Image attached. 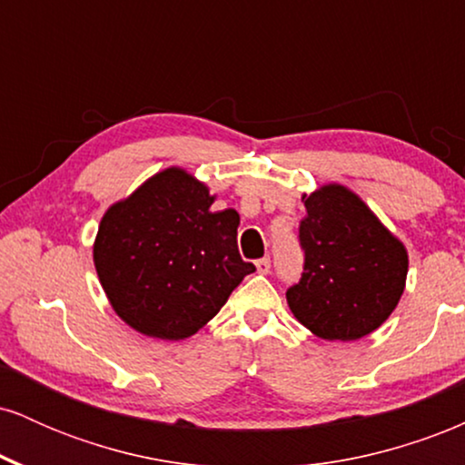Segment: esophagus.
Here are the masks:
<instances>
[{"instance_id": "obj_1", "label": "esophagus", "mask_w": 465, "mask_h": 465, "mask_svg": "<svg viewBox=\"0 0 465 465\" xmlns=\"http://www.w3.org/2000/svg\"><path fill=\"white\" fill-rule=\"evenodd\" d=\"M255 269H258V273L266 275L271 271V260L269 258H262V260H255Z\"/></svg>"}]
</instances>
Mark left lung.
<instances>
[{"label":"left lung","instance_id":"1","mask_svg":"<svg viewBox=\"0 0 465 465\" xmlns=\"http://www.w3.org/2000/svg\"><path fill=\"white\" fill-rule=\"evenodd\" d=\"M300 242L306 262L286 291L291 312L325 341H359L396 311L409 253L356 192L325 183L302 196Z\"/></svg>","mask_w":465,"mask_h":465}]
</instances>
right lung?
<instances>
[{
    "instance_id": "right-lung-1",
    "label": "right lung",
    "mask_w": 465,
    "mask_h": 465,
    "mask_svg": "<svg viewBox=\"0 0 465 465\" xmlns=\"http://www.w3.org/2000/svg\"><path fill=\"white\" fill-rule=\"evenodd\" d=\"M203 181L159 170L104 212L94 264L117 317L151 339L196 334L255 266L238 251L236 210L212 212Z\"/></svg>"
}]
</instances>
